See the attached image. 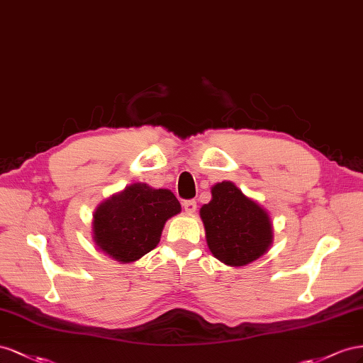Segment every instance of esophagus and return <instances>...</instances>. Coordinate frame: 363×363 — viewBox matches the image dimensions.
Wrapping results in <instances>:
<instances>
[{
    "instance_id": "obj_1",
    "label": "esophagus",
    "mask_w": 363,
    "mask_h": 363,
    "mask_svg": "<svg viewBox=\"0 0 363 363\" xmlns=\"http://www.w3.org/2000/svg\"><path fill=\"white\" fill-rule=\"evenodd\" d=\"M196 208H198V205H196V201H185L184 202V210L187 211L189 214H193L196 211Z\"/></svg>"
}]
</instances>
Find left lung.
Here are the masks:
<instances>
[{"label": "left lung", "instance_id": "left-lung-1", "mask_svg": "<svg viewBox=\"0 0 363 363\" xmlns=\"http://www.w3.org/2000/svg\"><path fill=\"white\" fill-rule=\"evenodd\" d=\"M211 254L226 266H246L264 255L274 242L269 213L231 181L211 187V201L199 211Z\"/></svg>", "mask_w": 363, "mask_h": 363}]
</instances>
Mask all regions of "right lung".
Masks as SVG:
<instances>
[{"instance_id": "add662e5", "label": "right lung", "mask_w": 363, "mask_h": 363, "mask_svg": "<svg viewBox=\"0 0 363 363\" xmlns=\"http://www.w3.org/2000/svg\"><path fill=\"white\" fill-rule=\"evenodd\" d=\"M181 213L167 189L135 182L103 201L92 214V242L120 263L140 260L160 243L162 228Z\"/></svg>"}]
</instances>
